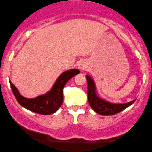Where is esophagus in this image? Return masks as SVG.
Listing matches in <instances>:
<instances>
[{"mask_svg":"<svg viewBox=\"0 0 152 152\" xmlns=\"http://www.w3.org/2000/svg\"><path fill=\"white\" fill-rule=\"evenodd\" d=\"M78 67H79V69L80 70H85L87 67V62H86L85 61H81V62H79V63L78 64Z\"/></svg>","mask_w":152,"mask_h":152,"instance_id":"obj_1","label":"esophagus"}]
</instances>
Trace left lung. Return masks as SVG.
<instances>
[{"label":"left lung","mask_w":152,"mask_h":152,"mask_svg":"<svg viewBox=\"0 0 152 152\" xmlns=\"http://www.w3.org/2000/svg\"><path fill=\"white\" fill-rule=\"evenodd\" d=\"M87 82V99L91 108L98 114L102 115H113L123 111L131 106L135 100L126 104H114L106 101L97 94V90L94 80L89 75H86Z\"/></svg>","instance_id":"left-lung-1"}]
</instances>
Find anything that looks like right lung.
I'll return each instance as SVG.
<instances>
[{
    "instance_id": "right-lung-1",
    "label": "right lung",
    "mask_w": 152,
    "mask_h": 152,
    "mask_svg": "<svg viewBox=\"0 0 152 152\" xmlns=\"http://www.w3.org/2000/svg\"><path fill=\"white\" fill-rule=\"evenodd\" d=\"M79 73V70L78 69H70L63 72L48 92L34 99L23 97L10 80V83L17 101L22 107L38 114L50 115L57 111L62 105L63 102V88L65 84Z\"/></svg>"
}]
</instances>
